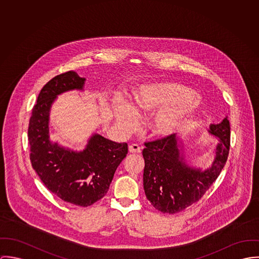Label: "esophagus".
<instances>
[{
	"mask_svg": "<svg viewBox=\"0 0 259 259\" xmlns=\"http://www.w3.org/2000/svg\"><path fill=\"white\" fill-rule=\"evenodd\" d=\"M129 152L130 153H140L141 152V148L137 144H131L129 146Z\"/></svg>",
	"mask_w": 259,
	"mask_h": 259,
	"instance_id": "34e87169",
	"label": "esophagus"
}]
</instances>
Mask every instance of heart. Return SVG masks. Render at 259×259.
Returning a JSON list of instances; mask_svg holds the SVG:
<instances>
[{
  "label": "heart",
  "mask_w": 259,
  "mask_h": 259,
  "mask_svg": "<svg viewBox=\"0 0 259 259\" xmlns=\"http://www.w3.org/2000/svg\"><path fill=\"white\" fill-rule=\"evenodd\" d=\"M201 98L186 87L176 83H159L141 87L135 93V104H117L115 116L118 126L126 131L135 129L136 114L160 110L149 122L151 135L166 138L178 132L199 109Z\"/></svg>",
  "instance_id": "b5f03b06"
}]
</instances>
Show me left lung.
<instances>
[{
    "label": "left lung",
    "mask_w": 259,
    "mask_h": 259,
    "mask_svg": "<svg viewBox=\"0 0 259 259\" xmlns=\"http://www.w3.org/2000/svg\"><path fill=\"white\" fill-rule=\"evenodd\" d=\"M208 132L219 139L211 166L189 167L180 155L178 139L169 137L145 142L143 185L148 201L164 213H177L201 200L224 169L230 152V126L228 117L211 124Z\"/></svg>",
    "instance_id": "8db88e82"
}]
</instances>
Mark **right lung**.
Wrapping results in <instances>:
<instances>
[{
  "label": "right lung",
  "instance_id": "add662e5",
  "mask_svg": "<svg viewBox=\"0 0 259 259\" xmlns=\"http://www.w3.org/2000/svg\"><path fill=\"white\" fill-rule=\"evenodd\" d=\"M85 78L75 71L55 76L41 88L29 118V159L45 186L62 201L88 206L109 190L117 167L128 153L127 143L112 142L94 134L83 151L75 152L52 143L50 110L57 96L68 90H82Z\"/></svg>",
  "mask_w": 259,
  "mask_h": 259
}]
</instances>
